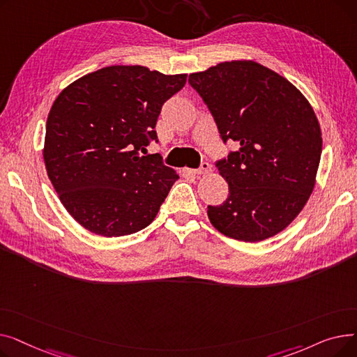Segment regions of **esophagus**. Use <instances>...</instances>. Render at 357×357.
<instances>
[{"mask_svg":"<svg viewBox=\"0 0 357 357\" xmlns=\"http://www.w3.org/2000/svg\"><path fill=\"white\" fill-rule=\"evenodd\" d=\"M186 172L192 174V175H202V174H208L211 172V165L208 162H202L198 169H186Z\"/></svg>","mask_w":357,"mask_h":357,"instance_id":"1","label":"esophagus"}]
</instances>
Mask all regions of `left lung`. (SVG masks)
Instances as JSON below:
<instances>
[{"mask_svg":"<svg viewBox=\"0 0 357 357\" xmlns=\"http://www.w3.org/2000/svg\"><path fill=\"white\" fill-rule=\"evenodd\" d=\"M224 143L240 149L215 166L229 183L221 205H208L213 226L241 241L287 229L315 185L321 128L307 98L288 79L253 61L222 62L191 73Z\"/></svg>","mask_w":357,"mask_h":357,"instance_id":"obj_1","label":"left lung"}]
</instances>
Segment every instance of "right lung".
Wrapping results in <instances>:
<instances>
[{"instance_id": "add662e5", "label": "right lung", "mask_w": 357, "mask_h": 357, "mask_svg": "<svg viewBox=\"0 0 357 357\" xmlns=\"http://www.w3.org/2000/svg\"><path fill=\"white\" fill-rule=\"evenodd\" d=\"M186 82L146 66H107L68 85L54 100L43 159L68 213L104 237L140 231L152 222L179 178L156 155L162 105Z\"/></svg>"}]
</instances>
